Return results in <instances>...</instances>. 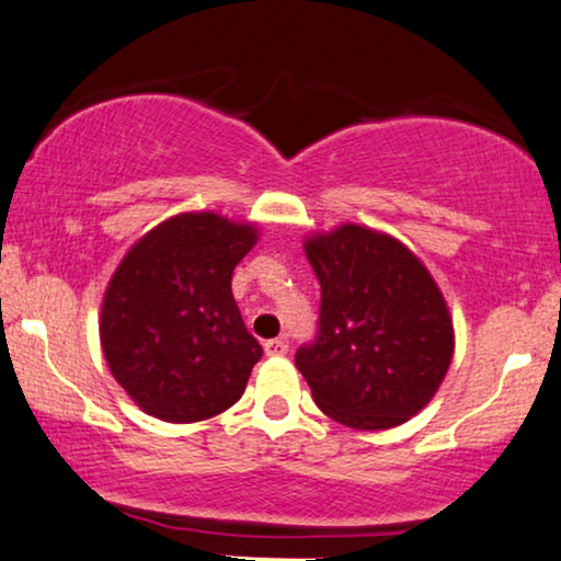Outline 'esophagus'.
<instances>
[{"label":"esophagus","mask_w":561,"mask_h":561,"mask_svg":"<svg viewBox=\"0 0 561 561\" xmlns=\"http://www.w3.org/2000/svg\"><path fill=\"white\" fill-rule=\"evenodd\" d=\"M264 351L266 356H284V353L289 351V341L287 337H274V341L264 343Z\"/></svg>","instance_id":"34e87169"}]
</instances>
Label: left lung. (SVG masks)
Segmentation results:
<instances>
[{"instance_id": "left-lung-1", "label": "left lung", "mask_w": 561, "mask_h": 561, "mask_svg": "<svg viewBox=\"0 0 561 561\" xmlns=\"http://www.w3.org/2000/svg\"><path fill=\"white\" fill-rule=\"evenodd\" d=\"M320 282L318 337L295 363L330 420L376 432L435 397L455 351L437 282L389 233L343 224L305 241Z\"/></svg>"}]
</instances>
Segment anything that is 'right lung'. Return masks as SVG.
I'll return each mask as SVG.
<instances>
[{
  "instance_id": "1",
  "label": "right lung",
  "mask_w": 561,
  "mask_h": 561,
  "mask_svg": "<svg viewBox=\"0 0 561 561\" xmlns=\"http://www.w3.org/2000/svg\"><path fill=\"white\" fill-rule=\"evenodd\" d=\"M254 224L180 213L126 251L101 305V348L122 389L162 422L210 420L241 399L262 345L231 291Z\"/></svg>"
}]
</instances>
